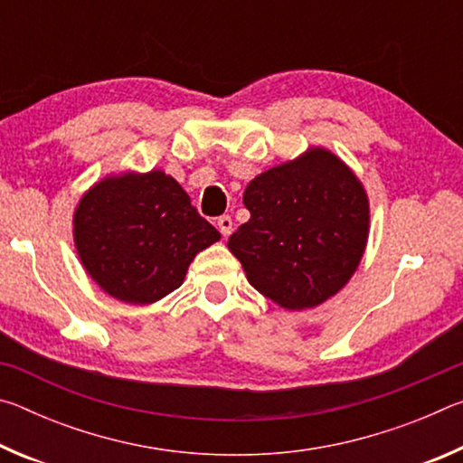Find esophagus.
<instances>
[{
    "label": "esophagus",
    "instance_id": "obj_1",
    "mask_svg": "<svg viewBox=\"0 0 463 463\" xmlns=\"http://www.w3.org/2000/svg\"><path fill=\"white\" fill-rule=\"evenodd\" d=\"M218 231L222 232V237H229L231 231H232V218L231 216L218 218Z\"/></svg>",
    "mask_w": 463,
    "mask_h": 463
}]
</instances>
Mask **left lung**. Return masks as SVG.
Here are the masks:
<instances>
[{
    "label": "left lung",
    "mask_w": 463,
    "mask_h": 463,
    "mask_svg": "<svg viewBox=\"0 0 463 463\" xmlns=\"http://www.w3.org/2000/svg\"><path fill=\"white\" fill-rule=\"evenodd\" d=\"M250 218L229 249L249 284L286 310L326 302L354 276L370 234V200L347 163L310 146L250 179Z\"/></svg>",
    "instance_id": "obj_1"
}]
</instances>
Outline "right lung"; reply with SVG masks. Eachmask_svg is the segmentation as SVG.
Here are the masks:
<instances>
[{"label":"right lung","mask_w":463,"mask_h":463,"mask_svg":"<svg viewBox=\"0 0 463 463\" xmlns=\"http://www.w3.org/2000/svg\"><path fill=\"white\" fill-rule=\"evenodd\" d=\"M77 255L116 300L153 304L184 284L194 257L221 241L190 195L161 169L93 184L73 214Z\"/></svg>","instance_id":"obj_1"}]
</instances>
